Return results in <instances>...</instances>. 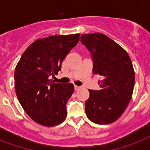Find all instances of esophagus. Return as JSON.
Wrapping results in <instances>:
<instances>
[{"label": "esophagus", "mask_w": 150, "mask_h": 150, "mask_svg": "<svg viewBox=\"0 0 150 150\" xmlns=\"http://www.w3.org/2000/svg\"><path fill=\"white\" fill-rule=\"evenodd\" d=\"M81 89V86H75V90H76V91H77V90H79V89Z\"/></svg>", "instance_id": "esophagus-1"}]
</instances>
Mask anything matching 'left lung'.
Listing matches in <instances>:
<instances>
[{
  "mask_svg": "<svg viewBox=\"0 0 150 150\" xmlns=\"http://www.w3.org/2000/svg\"><path fill=\"white\" fill-rule=\"evenodd\" d=\"M80 40L91 53L93 72L100 76V89H89V98L85 102L86 116L99 125L113 123L132 99L135 86L132 62L128 53L104 34H82Z\"/></svg>",
  "mask_w": 150,
  "mask_h": 150,
  "instance_id": "8db88e82",
  "label": "left lung"
}]
</instances>
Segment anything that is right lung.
I'll use <instances>...</instances> for the list:
<instances>
[{
	"label": "right lung",
	"instance_id": "add662e5",
	"mask_svg": "<svg viewBox=\"0 0 150 150\" xmlns=\"http://www.w3.org/2000/svg\"><path fill=\"white\" fill-rule=\"evenodd\" d=\"M80 34L56 35L34 41L22 54L15 71L18 101L36 123L52 127L67 117L66 103L74 93L71 83L50 79L61 70L67 54L79 41Z\"/></svg>",
	"mask_w": 150,
	"mask_h": 150
}]
</instances>
